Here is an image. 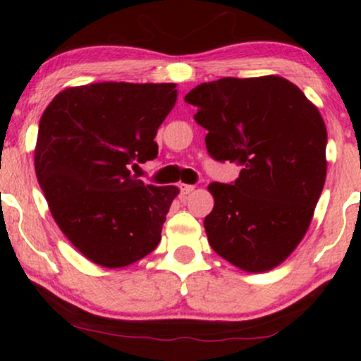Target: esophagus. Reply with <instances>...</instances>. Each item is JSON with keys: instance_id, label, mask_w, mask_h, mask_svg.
Instances as JSON below:
<instances>
[{"instance_id": "esophagus-1", "label": "esophagus", "mask_w": 361, "mask_h": 361, "mask_svg": "<svg viewBox=\"0 0 361 361\" xmlns=\"http://www.w3.org/2000/svg\"><path fill=\"white\" fill-rule=\"evenodd\" d=\"M195 190V186L193 185H181V195H183V197H186V195H190Z\"/></svg>"}]
</instances>
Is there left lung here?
Segmentation results:
<instances>
[{"mask_svg": "<svg viewBox=\"0 0 361 361\" xmlns=\"http://www.w3.org/2000/svg\"><path fill=\"white\" fill-rule=\"evenodd\" d=\"M185 102L209 130L210 156L241 166L234 185H209V244L239 270H273L304 239L324 188V120L299 86L275 74L202 82Z\"/></svg>", "mask_w": 361, "mask_h": 361, "instance_id": "left-lung-1", "label": "left lung"}]
</instances>
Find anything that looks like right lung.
Here are the masks:
<instances>
[{
    "label": "right lung",
    "mask_w": 361,
    "mask_h": 361,
    "mask_svg": "<svg viewBox=\"0 0 361 361\" xmlns=\"http://www.w3.org/2000/svg\"><path fill=\"white\" fill-rule=\"evenodd\" d=\"M175 82H91L54 97L40 118L35 175L54 221L86 259L123 268L154 251L178 186L130 175L157 156Z\"/></svg>",
    "instance_id": "1"
}]
</instances>
